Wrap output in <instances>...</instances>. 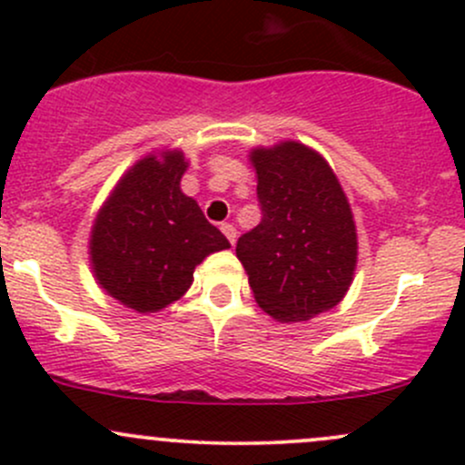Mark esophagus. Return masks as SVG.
Listing matches in <instances>:
<instances>
[{"mask_svg":"<svg viewBox=\"0 0 465 465\" xmlns=\"http://www.w3.org/2000/svg\"><path fill=\"white\" fill-rule=\"evenodd\" d=\"M221 229H223V233L224 236H227V241H229V244H236V238H238V232H236V227H233V224H229V223H223L221 224Z\"/></svg>","mask_w":465,"mask_h":465,"instance_id":"1","label":"esophagus"}]
</instances>
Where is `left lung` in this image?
Listing matches in <instances>:
<instances>
[{
	"mask_svg": "<svg viewBox=\"0 0 465 465\" xmlns=\"http://www.w3.org/2000/svg\"><path fill=\"white\" fill-rule=\"evenodd\" d=\"M262 221L236 256L258 307L278 322H307L333 309L353 282L357 229L326 158L300 141L249 152Z\"/></svg>",
	"mask_w": 465,
	"mask_h": 465,
	"instance_id": "left-lung-1",
	"label": "left lung"
}]
</instances>
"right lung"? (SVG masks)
I'll use <instances>...</instances> for the list:
<instances>
[{
  "label": "right lung",
  "mask_w": 465,
  "mask_h": 465,
  "mask_svg": "<svg viewBox=\"0 0 465 465\" xmlns=\"http://www.w3.org/2000/svg\"><path fill=\"white\" fill-rule=\"evenodd\" d=\"M187 165L181 150L143 156L119 178L92 223L96 284L136 313H156L181 300L193 269L209 253L229 249L221 229L183 193Z\"/></svg>",
  "instance_id": "right-lung-1"
}]
</instances>
